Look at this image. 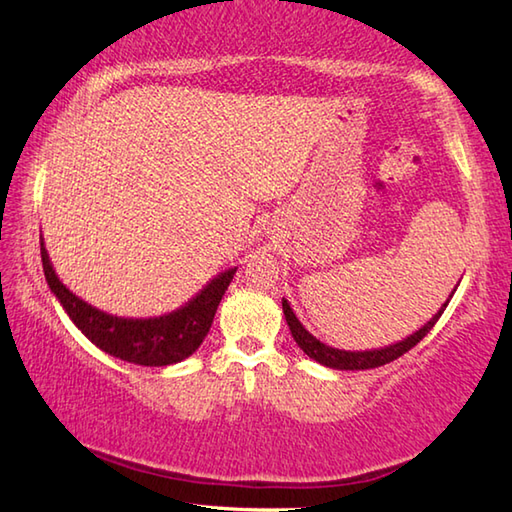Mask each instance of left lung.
<instances>
[{"label": "left lung", "mask_w": 512, "mask_h": 512, "mask_svg": "<svg viewBox=\"0 0 512 512\" xmlns=\"http://www.w3.org/2000/svg\"><path fill=\"white\" fill-rule=\"evenodd\" d=\"M451 297H453V292H451ZM449 301L451 299H447V303H442V308L436 314H433V317L427 323H424L420 330L409 334L407 339H402V341H398L394 345L380 347V350H365V352L336 350V347H330V345L321 343L317 336H312L306 328H303V323L297 319V314L292 312L288 299H281V308H284L286 323H288V328L292 332V339L297 341V345L312 358V361H317V363H321L325 367H332V369H345V372H347V369H352V372H354V369L380 367V365H385V363L396 361L398 356L409 352L411 347L418 345L424 339V336L429 334V330L433 328V325L438 323L444 308L449 306Z\"/></svg>", "instance_id": "8db88e82"}]
</instances>
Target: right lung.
I'll return each instance as SVG.
<instances>
[{
  "label": "right lung",
  "mask_w": 512,
  "mask_h": 512,
  "mask_svg": "<svg viewBox=\"0 0 512 512\" xmlns=\"http://www.w3.org/2000/svg\"><path fill=\"white\" fill-rule=\"evenodd\" d=\"M39 239L43 275H46L50 290L59 299L63 310L68 312L76 328L105 354L145 367H167L180 363L198 350L204 336L211 330L215 310L220 306L237 270V266L222 270L184 306L160 314V317H116V314L94 308L92 303L76 297L70 288L63 286V281L54 273L43 237Z\"/></svg>",
  "instance_id": "obj_1"
}]
</instances>
